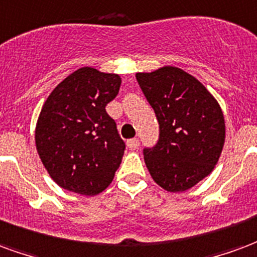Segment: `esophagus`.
<instances>
[{
    "label": "esophagus",
    "instance_id": "1",
    "mask_svg": "<svg viewBox=\"0 0 257 257\" xmlns=\"http://www.w3.org/2000/svg\"><path fill=\"white\" fill-rule=\"evenodd\" d=\"M138 147H140V141H138L137 138H133V140H128V141H127V148H128L130 151H136V149H138Z\"/></svg>",
    "mask_w": 257,
    "mask_h": 257
}]
</instances>
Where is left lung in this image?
Segmentation results:
<instances>
[{
  "label": "left lung",
  "instance_id": "obj_1",
  "mask_svg": "<svg viewBox=\"0 0 257 257\" xmlns=\"http://www.w3.org/2000/svg\"><path fill=\"white\" fill-rule=\"evenodd\" d=\"M136 78L160 126L155 148L144 151L153 181L171 193L185 192L208 177L226 138L222 108L205 86L186 71L164 65Z\"/></svg>",
  "mask_w": 257,
  "mask_h": 257
}]
</instances>
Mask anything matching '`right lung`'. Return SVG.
Returning <instances> with one entry per match:
<instances>
[{"label": "right lung", "instance_id": "1", "mask_svg": "<svg viewBox=\"0 0 257 257\" xmlns=\"http://www.w3.org/2000/svg\"><path fill=\"white\" fill-rule=\"evenodd\" d=\"M120 83L117 74L82 67L45 101L35 126V145L60 188L95 196L113 181L126 147L105 106L117 95Z\"/></svg>", "mask_w": 257, "mask_h": 257}]
</instances>
